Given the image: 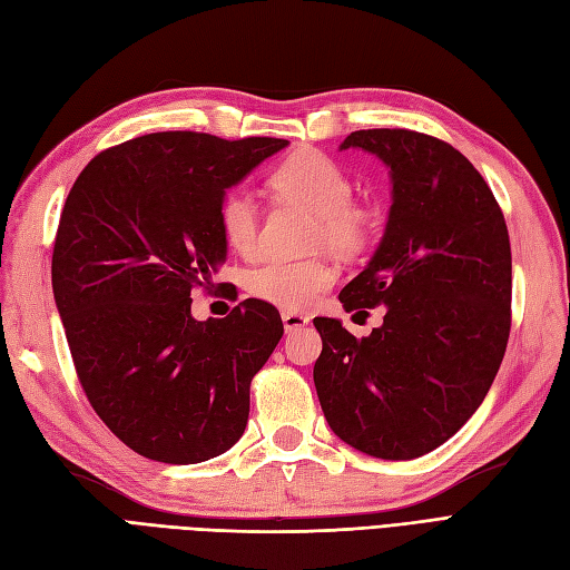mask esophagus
<instances>
[{"label":"esophagus","instance_id":"esophagus-1","mask_svg":"<svg viewBox=\"0 0 570 570\" xmlns=\"http://www.w3.org/2000/svg\"><path fill=\"white\" fill-rule=\"evenodd\" d=\"M283 325H285V333H297V331H302L304 325H308V316L297 314V312H285L283 314Z\"/></svg>","mask_w":570,"mask_h":570}]
</instances>
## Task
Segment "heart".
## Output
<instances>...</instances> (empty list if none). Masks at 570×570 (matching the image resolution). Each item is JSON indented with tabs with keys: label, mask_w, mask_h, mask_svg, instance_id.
<instances>
[{
	"label": "heart",
	"mask_w": 570,
	"mask_h": 570,
	"mask_svg": "<svg viewBox=\"0 0 570 570\" xmlns=\"http://www.w3.org/2000/svg\"><path fill=\"white\" fill-rule=\"evenodd\" d=\"M273 193L314 214L316 243L350 252L364 245L371 216L352 202L354 183L337 161L316 149L292 154L271 174ZM218 223L226 243L252 254L258 243V206L247 187H233L220 199ZM335 281L323 262H266L247 275L249 295L285 312H304Z\"/></svg>",
	"instance_id": "heart-1"
}]
</instances>
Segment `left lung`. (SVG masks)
I'll list each match as a JSON object with an SVG mask.
<instances>
[{"instance_id":"obj_1","label":"left lung","mask_w":570,"mask_h":570,"mask_svg":"<svg viewBox=\"0 0 570 570\" xmlns=\"http://www.w3.org/2000/svg\"><path fill=\"white\" fill-rule=\"evenodd\" d=\"M390 168L392 206L381 245L344 285V312L385 306L356 340L314 318L323 352L314 383L325 421L354 450L409 461L469 421L502 364L511 327V245L488 183L459 149L404 128L356 130Z\"/></svg>"}]
</instances>
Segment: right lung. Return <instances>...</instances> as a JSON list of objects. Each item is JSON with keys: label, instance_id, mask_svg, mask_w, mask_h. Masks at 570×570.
<instances>
[{"label": "right lung", "instance_id": "add662e5", "mask_svg": "<svg viewBox=\"0 0 570 570\" xmlns=\"http://www.w3.org/2000/svg\"><path fill=\"white\" fill-rule=\"evenodd\" d=\"M287 145L151 132L97 154L68 193L51 289L85 394L137 454L199 463L245 433L281 314L245 299L197 321L193 289L226 264L223 195Z\"/></svg>", "mask_w": 570, "mask_h": 570}]
</instances>
